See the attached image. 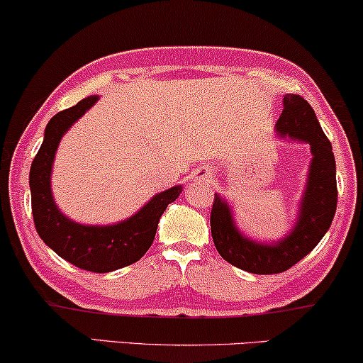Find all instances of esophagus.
Masks as SVG:
<instances>
[{"mask_svg":"<svg viewBox=\"0 0 363 363\" xmlns=\"http://www.w3.org/2000/svg\"><path fill=\"white\" fill-rule=\"evenodd\" d=\"M211 177H213V172H211L210 168H205V167L196 168L195 173L191 175L193 182H196V183H208L211 180Z\"/></svg>","mask_w":363,"mask_h":363,"instance_id":"34e87169","label":"esophagus"}]
</instances>
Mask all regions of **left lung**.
I'll list each match as a JSON object with an SVG mask.
<instances>
[{
    "instance_id": "8db88e82",
    "label": "left lung",
    "mask_w": 363,
    "mask_h": 363,
    "mask_svg": "<svg viewBox=\"0 0 363 363\" xmlns=\"http://www.w3.org/2000/svg\"><path fill=\"white\" fill-rule=\"evenodd\" d=\"M275 128L281 138L308 143L313 155L294 230L275 243L253 242L235 227L232 208L216 193L210 215L211 237L223 260L257 275L281 274L308 255L330 228L337 210L335 158L313 108L300 95H285Z\"/></svg>"
}]
</instances>
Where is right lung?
Masks as SVG:
<instances>
[{
    "label": "right lung",
    "instance_id": "add662e5",
    "mask_svg": "<svg viewBox=\"0 0 363 363\" xmlns=\"http://www.w3.org/2000/svg\"><path fill=\"white\" fill-rule=\"evenodd\" d=\"M96 101V95L84 98L68 110L56 113L48 121L43 143L31 163L30 190L33 220L40 238L72 265L106 274L138 262L148 252L160 216L180 196L182 185L158 193L133 216L115 225H79L61 213L51 195L55 153L61 136Z\"/></svg>",
    "mask_w": 363,
    "mask_h": 363
}]
</instances>
